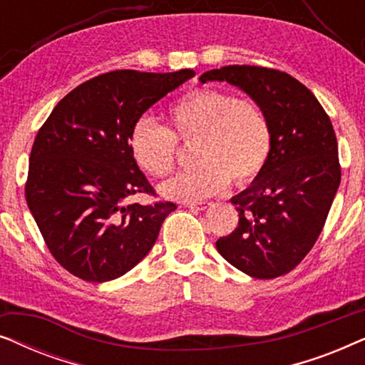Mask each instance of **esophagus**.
Returning a JSON list of instances; mask_svg holds the SVG:
<instances>
[{
    "label": "esophagus",
    "instance_id": "34e87169",
    "mask_svg": "<svg viewBox=\"0 0 365 365\" xmlns=\"http://www.w3.org/2000/svg\"><path fill=\"white\" fill-rule=\"evenodd\" d=\"M211 204L209 202H186V207L192 209V211H204V209H207Z\"/></svg>",
    "mask_w": 365,
    "mask_h": 365
}]
</instances>
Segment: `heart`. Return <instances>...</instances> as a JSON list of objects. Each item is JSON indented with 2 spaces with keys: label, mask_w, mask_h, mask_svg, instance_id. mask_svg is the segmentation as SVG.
Segmentation results:
<instances>
[{
  "label": "heart",
  "mask_w": 365,
  "mask_h": 365,
  "mask_svg": "<svg viewBox=\"0 0 365 365\" xmlns=\"http://www.w3.org/2000/svg\"><path fill=\"white\" fill-rule=\"evenodd\" d=\"M169 128L143 116L129 131V151L149 176L164 178L176 166L178 143L194 144L191 171L169 179L161 194L174 201H196L221 192L232 181L251 182L266 166L272 134L256 101L217 89H194L168 111Z\"/></svg>",
  "instance_id": "obj_1"
}]
</instances>
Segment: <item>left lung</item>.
<instances>
[{
    "label": "left lung",
    "mask_w": 365,
    "mask_h": 365,
    "mask_svg": "<svg viewBox=\"0 0 365 365\" xmlns=\"http://www.w3.org/2000/svg\"><path fill=\"white\" fill-rule=\"evenodd\" d=\"M199 81L242 89L266 113L272 134L266 166L231 199L239 224L217 239V252L251 277L284 276L316 244L341 184L331 119L302 83L277 69L232 64Z\"/></svg>",
    "instance_id": "8db88e82"
}]
</instances>
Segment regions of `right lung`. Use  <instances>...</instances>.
Returning a JSON list of instances; mask_svg holds the SVG:
<instances>
[{
  "label": "right lung",
  "mask_w": 365,
  "mask_h": 365,
  "mask_svg": "<svg viewBox=\"0 0 365 365\" xmlns=\"http://www.w3.org/2000/svg\"><path fill=\"white\" fill-rule=\"evenodd\" d=\"M194 74H99L68 93L38 131L24 194L49 252L73 276L106 282L131 271L178 207L126 204L133 194H156L129 151V131Z\"/></svg>",
  "instance_id": "1"
}]
</instances>
